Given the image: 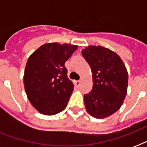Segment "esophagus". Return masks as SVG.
I'll return each instance as SVG.
<instances>
[{
  "label": "esophagus",
  "mask_w": 147,
  "mask_h": 147,
  "mask_svg": "<svg viewBox=\"0 0 147 147\" xmlns=\"http://www.w3.org/2000/svg\"><path fill=\"white\" fill-rule=\"evenodd\" d=\"M75 84H76V86H79V85H80V84H81V81L80 80H78V81H76V82H75Z\"/></svg>",
  "instance_id": "1"
}]
</instances>
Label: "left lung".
I'll return each instance as SVG.
<instances>
[{"label": "left lung", "instance_id": "obj_1", "mask_svg": "<svg viewBox=\"0 0 147 147\" xmlns=\"http://www.w3.org/2000/svg\"><path fill=\"white\" fill-rule=\"evenodd\" d=\"M92 71L93 88L84 95L86 111L102 119L117 111L127 95L128 73L116 53L100 46H88L82 51Z\"/></svg>", "mask_w": 147, "mask_h": 147}]
</instances>
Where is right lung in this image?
I'll use <instances>...</instances> for the list:
<instances>
[{"mask_svg": "<svg viewBox=\"0 0 147 147\" xmlns=\"http://www.w3.org/2000/svg\"><path fill=\"white\" fill-rule=\"evenodd\" d=\"M78 46L49 42L39 47L26 62L24 76L30 102L40 114L54 115L66 107L74 85L65 62Z\"/></svg>", "mask_w": 147, "mask_h": 147, "instance_id": "right-lung-1", "label": "right lung"}]
</instances>
